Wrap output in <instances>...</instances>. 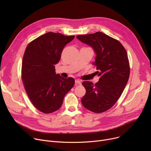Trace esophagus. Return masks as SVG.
I'll return each instance as SVG.
<instances>
[{"label": "esophagus", "mask_w": 151, "mask_h": 151, "mask_svg": "<svg viewBox=\"0 0 151 151\" xmlns=\"http://www.w3.org/2000/svg\"><path fill=\"white\" fill-rule=\"evenodd\" d=\"M75 84H76V85H77V84H81V82L80 81L78 80H75Z\"/></svg>", "instance_id": "obj_1"}]
</instances>
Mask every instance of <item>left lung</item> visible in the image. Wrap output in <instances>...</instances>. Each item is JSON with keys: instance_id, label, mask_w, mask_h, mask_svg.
Returning a JSON list of instances; mask_svg holds the SVG:
<instances>
[{"instance_id": "obj_1", "label": "left lung", "mask_w": 151, "mask_h": 151, "mask_svg": "<svg viewBox=\"0 0 151 151\" xmlns=\"http://www.w3.org/2000/svg\"><path fill=\"white\" fill-rule=\"evenodd\" d=\"M76 38L93 49L96 56L93 65L100 76L96 84L82 83L86 90L82 105L93 113L105 112L116 104L128 82L130 65L127 51L118 40L100 32Z\"/></svg>"}]
</instances>
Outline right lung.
Wrapping results in <instances>:
<instances>
[{
	"mask_svg": "<svg viewBox=\"0 0 151 151\" xmlns=\"http://www.w3.org/2000/svg\"><path fill=\"white\" fill-rule=\"evenodd\" d=\"M74 38L50 32L26 47L21 78L30 100L40 111L48 114L59 109L66 93L75 84L73 78H63L55 71L63 47Z\"/></svg>",
	"mask_w": 151,
	"mask_h": 151,
	"instance_id": "obj_1",
	"label": "right lung"
}]
</instances>
